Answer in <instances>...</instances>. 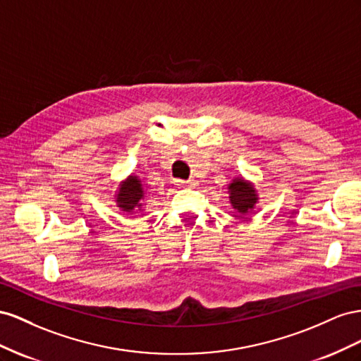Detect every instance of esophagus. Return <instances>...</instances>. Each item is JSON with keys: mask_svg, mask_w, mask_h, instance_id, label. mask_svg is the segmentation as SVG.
Masks as SVG:
<instances>
[{"mask_svg": "<svg viewBox=\"0 0 361 361\" xmlns=\"http://www.w3.org/2000/svg\"><path fill=\"white\" fill-rule=\"evenodd\" d=\"M195 184H197V180H188V181H180L178 186H181V188H195Z\"/></svg>", "mask_w": 361, "mask_h": 361, "instance_id": "34e87169", "label": "esophagus"}]
</instances>
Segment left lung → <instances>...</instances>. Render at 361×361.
Segmentation results:
<instances>
[{
  "label": "left lung",
  "instance_id": "1",
  "mask_svg": "<svg viewBox=\"0 0 361 361\" xmlns=\"http://www.w3.org/2000/svg\"><path fill=\"white\" fill-rule=\"evenodd\" d=\"M230 200L233 207L239 213H248L254 209V204L257 202V195L251 184H248L243 180L235 178L230 184Z\"/></svg>",
  "mask_w": 361,
  "mask_h": 361
}]
</instances>
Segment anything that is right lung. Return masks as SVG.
Instances as JSON below:
<instances>
[{
	"label": "right lung",
	"mask_w": 361,
	"mask_h": 361,
	"mask_svg": "<svg viewBox=\"0 0 361 361\" xmlns=\"http://www.w3.org/2000/svg\"><path fill=\"white\" fill-rule=\"evenodd\" d=\"M143 197V190L136 177H130L122 184L118 192V207L123 212H133L136 207H140V200Z\"/></svg>",
	"instance_id": "obj_1"
}]
</instances>
